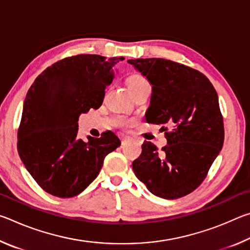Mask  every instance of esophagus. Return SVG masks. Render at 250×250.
<instances>
[{
	"label": "esophagus",
	"instance_id": "obj_1",
	"mask_svg": "<svg viewBox=\"0 0 250 250\" xmlns=\"http://www.w3.org/2000/svg\"><path fill=\"white\" fill-rule=\"evenodd\" d=\"M126 142H128V139L124 138V139H122V140H121V145L125 146V145H126Z\"/></svg>",
	"mask_w": 250,
	"mask_h": 250
}]
</instances>
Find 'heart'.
I'll use <instances>...</instances> for the list:
<instances>
[{
    "label": "heart",
    "instance_id": "heart-1",
    "mask_svg": "<svg viewBox=\"0 0 250 250\" xmlns=\"http://www.w3.org/2000/svg\"><path fill=\"white\" fill-rule=\"evenodd\" d=\"M146 83H147V80L141 75H132L130 76L128 80H126V86H128L130 92L134 91L135 89H138V88H140L143 86V84H146ZM125 122L124 120H120V125H125Z\"/></svg>",
    "mask_w": 250,
    "mask_h": 250
}]
</instances>
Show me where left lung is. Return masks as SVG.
I'll return each instance as SVG.
<instances>
[{
	"instance_id": "1",
	"label": "left lung",
	"mask_w": 250,
	"mask_h": 250,
	"mask_svg": "<svg viewBox=\"0 0 250 250\" xmlns=\"http://www.w3.org/2000/svg\"><path fill=\"white\" fill-rule=\"evenodd\" d=\"M152 86L147 124L163 125L167 145L146 141L133 161L135 176L155 196L174 200L197 188L224 143L218 96L198 70L163 58L129 59Z\"/></svg>"
}]
</instances>
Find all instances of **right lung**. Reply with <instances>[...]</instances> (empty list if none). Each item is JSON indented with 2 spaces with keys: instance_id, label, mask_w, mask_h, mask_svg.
Instances as JSON below:
<instances>
[{
  "instance_id": "obj_1",
  "label": "right lung",
  "mask_w": 250,
  "mask_h": 250,
  "mask_svg": "<svg viewBox=\"0 0 250 250\" xmlns=\"http://www.w3.org/2000/svg\"><path fill=\"white\" fill-rule=\"evenodd\" d=\"M124 57L77 55L47 67L29 88L18 132V151L45 192L66 198L98 176L105 155L121 145L115 133L78 137V119L103 104Z\"/></svg>"
}]
</instances>
